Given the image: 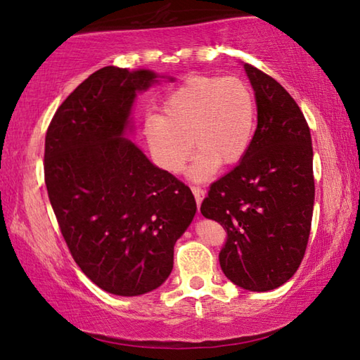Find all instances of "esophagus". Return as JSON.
Instances as JSON below:
<instances>
[{
    "instance_id": "34e87169",
    "label": "esophagus",
    "mask_w": 360,
    "mask_h": 360,
    "mask_svg": "<svg viewBox=\"0 0 360 360\" xmlns=\"http://www.w3.org/2000/svg\"><path fill=\"white\" fill-rule=\"evenodd\" d=\"M191 188H192V192H193V197H195V202H197V205L200 206V203L203 202V198H205V191L200 186H191Z\"/></svg>"
}]
</instances>
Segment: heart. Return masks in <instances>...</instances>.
<instances>
[{
    "mask_svg": "<svg viewBox=\"0 0 360 360\" xmlns=\"http://www.w3.org/2000/svg\"><path fill=\"white\" fill-rule=\"evenodd\" d=\"M255 100L236 77H191L163 101L162 114L144 124V138L155 160L178 173L192 149L193 179H206L217 165L230 167L245 157L255 130Z\"/></svg>",
    "mask_w": 360,
    "mask_h": 360,
    "instance_id": "b5f03b06",
    "label": "heart"
}]
</instances>
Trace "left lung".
Instances as JSON below:
<instances>
[{
  "label": "left lung",
  "instance_id": "obj_1",
  "mask_svg": "<svg viewBox=\"0 0 360 360\" xmlns=\"http://www.w3.org/2000/svg\"><path fill=\"white\" fill-rule=\"evenodd\" d=\"M245 70L257 101V129L238 165L212 182L200 211L227 231L219 252L224 275L243 289L265 292L289 281L307 251L313 146L288 90L252 65Z\"/></svg>",
  "mask_w": 360,
  "mask_h": 360
}]
</instances>
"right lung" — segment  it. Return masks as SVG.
Wrapping results in <instances>:
<instances>
[{
	"mask_svg": "<svg viewBox=\"0 0 360 360\" xmlns=\"http://www.w3.org/2000/svg\"><path fill=\"white\" fill-rule=\"evenodd\" d=\"M152 71L105 66L49 124L44 179L60 231L85 276L109 294L154 290L173 270L174 243L197 211L184 182L124 138Z\"/></svg>",
	"mask_w": 360,
	"mask_h": 360,
	"instance_id": "add662e5",
	"label": "right lung"
}]
</instances>
